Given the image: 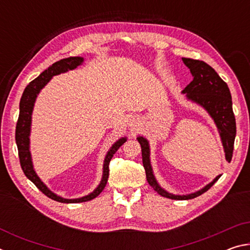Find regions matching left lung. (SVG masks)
<instances>
[{"instance_id":"left-lung-1","label":"left lung","mask_w":250,"mask_h":250,"mask_svg":"<svg viewBox=\"0 0 250 250\" xmlns=\"http://www.w3.org/2000/svg\"><path fill=\"white\" fill-rule=\"evenodd\" d=\"M184 64L188 67L193 75V80L182 91L186 95V98L202 105L209 116L213 118L217 129L221 134L225 158L227 162H230L232 151H234V141L236 137V120L232 112V103L229 88L227 83L219 77L218 74L206 62L198 59L182 58ZM138 141L141 146L142 162L146 170V180L154 188V191L161 196L171 198V200L184 201L191 200L202 195L208 191L221 175L216 176L213 182L207 184L204 188L188 195H173L167 192L158 184L153 175V171L150 162V146L146 138L138 137Z\"/></svg>"}]
</instances>
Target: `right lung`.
Returning <instances> with one entry per match:
<instances>
[{
  "label": "right lung",
  "instance_id": "add662e5",
  "mask_svg": "<svg viewBox=\"0 0 250 250\" xmlns=\"http://www.w3.org/2000/svg\"><path fill=\"white\" fill-rule=\"evenodd\" d=\"M83 62V57H69L61 59L59 62H54L52 66H49L47 69L44 70L39 77L35 78L33 82L27 84L25 90L22 95V98L20 101V115L18 119V124H16V130H15V140L16 145H18L19 150V158L20 163L22 167V170L24 174L26 175L28 180H31L36 188L43 192L46 196L52 198V200L61 203H83L90 200H94L99 194L103 192L105 184H107L108 176H109V163L111 161L113 154L116 153L117 150L124 145L126 141V138H121L118 140L115 145L111 146V149L108 151L107 155L104 158V174L103 179H101L100 184L98 185L94 192L90 193L89 195H86L80 198H74V200H68V198H62L61 196L56 195L50 189H48L43 182L34 171L33 168V162L31 158V152H29V133H31V122H32V112L34 108V104H35L36 97L40 94L42 88L47 83L50 78L55 75H59L62 73H66V71L75 69L76 67L82 65Z\"/></svg>",
  "mask_w": 250,
  "mask_h": 250
}]
</instances>
